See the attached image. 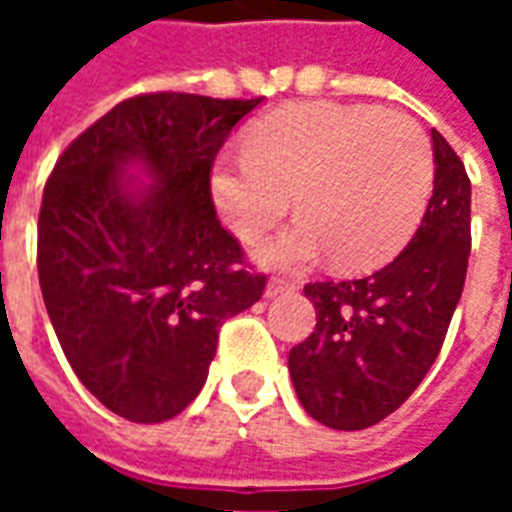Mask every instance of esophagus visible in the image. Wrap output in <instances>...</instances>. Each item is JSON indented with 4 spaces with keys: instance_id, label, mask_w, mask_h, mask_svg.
<instances>
[{
    "instance_id": "esophagus-1",
    "label": "esophagus",
    "mask_w": 512,
    "mask_h": 512,
    "mask_svg": "<svg viewBox=\"0 0 512 512\" xmlns=\"http://www.w3.org/2000/svg\"><path fill=\"white\" fill-rule=\"evenodd\" d=\"M299 288V282L290 277H271L268 279L266 285V296L268 299H277V296H282V293H290V290Z\"/></svg>"
}]
</instances>
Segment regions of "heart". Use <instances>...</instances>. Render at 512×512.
Segmentation results:
<instances>
[{"label":"heart","instance_id":"b5f03b06","mask_svg":"<svg viewBox=\"0 0 512 512\" xmlns=\"http://www.w3.org/2000/svg\"><path fill=\"white\" fill-rule=\"evenodd\" d=\"M430 186V142L414 117L340 104L268 115L246 134L244 156L211 175L213 205L241 241L263 238L296 197L299 222L257 252L271 268L326 255L351 271L381 266L414 233Z\"/></svg>","mask_w":512,"mask_h":512}]
</instances>
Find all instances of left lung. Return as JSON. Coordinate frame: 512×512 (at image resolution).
Returning <instances> with one entry per match:
<instances>
[{"label": "left lung", "mask_w": 512, "mask_h": 512, "mask_svg": "<svg viewBox=\"0 0 512 512\" xmlns=\"http://www.w3.org/2000/svg\"><path fill=\"white\" fill-rule=\"evenodd\" d=\"M433 197L408 246L376 274L310 282L315 329L288 356L301 406L334 430H365L403 406L436 362L466 282L472 183L433 128Z\"/></svg>", "instance_id": "obj_1"}]
</instances>
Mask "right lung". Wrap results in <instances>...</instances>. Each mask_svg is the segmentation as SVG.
<instances>
[{
    "mask_svg": "<svg viewBox=\"0 0 512 512\" xmlns=\"http://www.w3.org/2000/svg\"><path fill=\"white\" fill-rule=\"evenodd\" d=\"M263 98L147 93L57 158L38 216V277L65 359L128 422L178 417L208 378L219 329L266 277L216 219L213 158ZM139 166L151 186L128 179Z\"/></svg>",
    "mask_w": 512,
    "mask_h": 512,
    "instance_id": "add662e5",
    "label": "right lung"
}]
</instances>
